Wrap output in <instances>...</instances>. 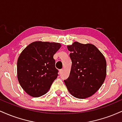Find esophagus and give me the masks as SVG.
<instances>
[{
	"instance_id": "1",
	"label": "esophagus",
	"mask_w": 122,
	"mask_h": 122,
	"mask_svg": "<svg viewBox=\"0 0 122 122\" xmlns=\"http://www.w3.org/2000/svg\"><path fill=\"white\" fill-rule=\"evenodd\" d=\"M64 69H61L60 71V73L61 74H62L63 72H64Z\"/></svg>"
}]
</instances>
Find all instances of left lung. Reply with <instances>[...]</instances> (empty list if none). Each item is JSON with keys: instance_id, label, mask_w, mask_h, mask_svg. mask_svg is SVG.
Returning a JSON list of instances; mask_svg holds the SVG:
<instances>
[{"instance_id": "obj_1", "label": "left lung", "mask_w": 122, "mask_h": 122, "mask_svg": "<svg viewBox=\"0 0 122 122\" xmlns=\"http://www.w3.org/2000/svg\"><path fill=\"white\" fill-rule=\"evenodd\" d=\"M71 51L72 67L69 77L64 80L68 91L78 99L90 97L104 82L107 63L103 54L93 45L75 42L67 46Z\"/></svg>"}]
</instances>
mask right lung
Returning <instances> with one entry per match:
<instances>
[{
    "label": "right lung",
    "mask_w": 122,
    "mask_h": 122,
    "mask_svg": "<svg viewBox=\"0 0 122 122\" xmlns=\"http://www.w3.org/2000/svg\"><path fill=\"white\" fill-rule=\"evenodd\" d=\"M61 46L59 43L36 41L20 53L17 61L18 80L28 95L40 97L50 89L58 75L53 56Z\"/></svg>",
    "instance_id": "right-lung-1"
}]
</instances>
